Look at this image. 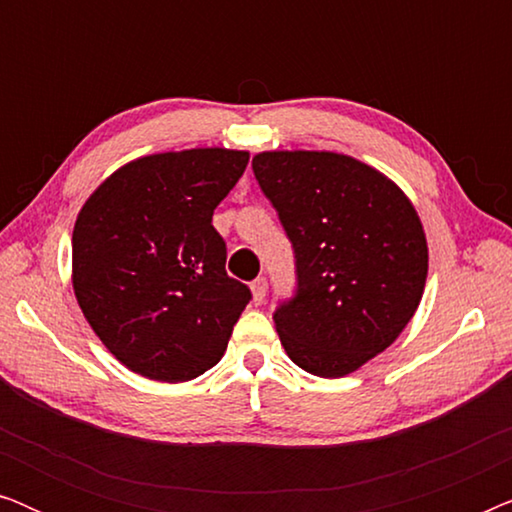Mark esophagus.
<instances>
[{
	"mask_svg": "<svg viewBox=\"0 0 512 512\" xmlns=\"http://www.w3.org/2000/svg\"><path fill=\"white\" fill-rule=\"evenodd\" d=\"M251 293H254V303L261 305L265 300V293H268V279L265 277L254 279V284H251Z\"/></svg>",
	"mask_w": 512,
	"mask_h": 512,
	"instance_id": "obj_1",
	"label": "esophagus"
}]
</instances>
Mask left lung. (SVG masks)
<instances>
[{
    "instance_id": "obj_1",
    "label": "left lung",
    "mask_w": 512,
    "mask_h": 512,
    "mask_svg": "<svg viewBox=\"0 0 512 512\" xmlns=\"http://www.w3.org/2000/svg\"><path fill=\"white\" fill-rule=\"evenodd\" d=\"M296 254V296L272 314L289 359L345 377L394 342L422 300L429 247L401 188L333 151L251 160Z\"/></svg>"
}]
</instances>
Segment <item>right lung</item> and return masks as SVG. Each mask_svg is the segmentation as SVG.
I'll list each match as a JSON object with an SVG mask.
<instances>
[{
    "label": "right lung",
    "mask_w": 512,
    "mask_h": 512,
    "mask_svg": "<svg viewBox=\"0 0 512 512\" xmlns=\"http://www.w3.org/2000/svg\"><path fill=\"white\" fill-rule=\"evenodd\" d=\"M247 163L216 146L153 153L104 179L76 216V300L132 373L188 382L226 352L251 291L228 277L212 216Z\"/></svg>",
    "instance_id": "right-lung-1"
}]
</instances>
